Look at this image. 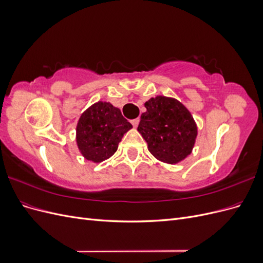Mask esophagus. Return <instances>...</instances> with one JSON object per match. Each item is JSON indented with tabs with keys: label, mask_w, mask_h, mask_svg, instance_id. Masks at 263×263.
I'll return each mask as SVG.
<instances>
[{
	"label": "esophagus",
	"mask_w": 263,
	"mask_h": 263,
	"mask_svg": "<svg viewBox=\"0 0 263 263\" xmlns=\"http://www.w3.org/2000/svg\"><path fill=\"white\" fill-rule=\"evenodd\" d=\"M132 124L134 127H137L138 124H139V118H136V119H133L132 121Z\"/></svg>",
	"instance_id": "1"
}]
</instances>
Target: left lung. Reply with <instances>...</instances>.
<instances>
[{
  "mask_svg": "<svg viewBox=\"0 0 263 263\" xmlns=\"http://www.w3.org/2000/svg\"><path fill=\"white\" fill-rule=\"evenodd\" d=\"M137 130L158 160L176 164L192 153L197 126L190 110L176 99L158 95L145 103Z\"/></svg>",
  "mask_w": 263,
  "mask_h": 263,
  "instance_id": "8db88e82",
  "label": "left lung"
}]
</instances>
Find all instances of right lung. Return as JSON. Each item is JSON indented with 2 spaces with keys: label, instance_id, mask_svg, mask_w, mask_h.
Listing matches in <instances>:
<instances>
[{
  "label": "right lung",
  "instance_id": "right-lung-1",
  "mask_svg": "<svg viewBox=\"0 0 263 263\" xmlns=\"http://www.w3.org/2000/svg\"><path fill=\"white\" fill-rule=\"evenodd\" d=\"M133 126L121 109L108 102L94 103L81 114L77 125V145L81 155L94 163L112 157L119 141Z\"/></svg>",
  "mask_w": 263,
  "mask_h": 263
}]
</instances>
